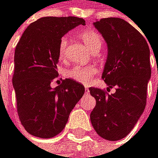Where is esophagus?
<instances>
[{
    "label": "esophagus",
    "mask_w": 158,
    "mask_h": 158,
    "mask_svg": "<svg viewBox=\"0 0 158 158\" xmlns=\"http://www.w3.org/2000/svg\"><path fill=\"white\" fill-rule=\"evenodd\" d=\"M84 89H85V92H86V93H88V92H89V89H88V87H87V86L84 87Z\"/></svg>",
    "instance_id": "obj_1"
}]
</instances>
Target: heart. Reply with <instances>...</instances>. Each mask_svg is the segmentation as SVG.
I'll return each mask as SVG.
<instances>
[{"mask_svg":"<svg viewBox=\"0 0 158 158\" xmlns=\"http://www.w3.org/2000/svg\"><path fill=\"white\" fill-rule=\"evenodd\" d=\"M81 38L83 43L91 51H98L102 46V37L99 33L94 30H86L81 34ZM69 40L67 37H62L58 44V55L59 58L63 60L65 58L66 49H67ZM97 68L93 65L87 66H74L66 72V76L80 83L87 84L91 81L92 77L97 74Z\"/></svg>","mask_w":158,"mask_h":158,"instance_id":"1","label":"heart"}]
</instances>
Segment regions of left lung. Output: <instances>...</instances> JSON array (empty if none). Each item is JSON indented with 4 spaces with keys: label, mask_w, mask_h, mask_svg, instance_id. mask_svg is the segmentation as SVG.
Listing matches in <instances>:
<instances>
[{
    "label": "left lung",
    "mask_w": 158,
    "mask_h": 158,
    "mask_svg": "<svg viewBox=\"0 0 158 158\" xmlns=\"http://www.w3.org/2000/svg\"><path fill=\"white\" fill-rule=\"evenodd\" d=\"M108 44V58L102 75L109 94L90 87L96 106L90 114L94 130L108 141L123 139L131 132L144 112L148 82L151 78L150 47L137 29L121 18H103L94 22Z\"/></svg>",
    "instance_id": "left-lung-1"
}]
</instances>
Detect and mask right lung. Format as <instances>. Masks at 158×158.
Listing matches in <instances>:
<instances>
[{"label": "right lung", "instance_id": "1", "mask_svg": "<svg viewBox=\"0 0 158 158\" xmlns=\"http://www.w3.org/2000/svg\"><path fill=\"white\" fill-rule=\"evenodd\" d=\"M82 18L42 17L27 27L15 47L12 84L21 124L33 136L48 139L58 135L70 113L83 96L84 86L71 78L55 88L59 40Z\"/></svg>", "mask_w": 158, "mask_h": 158}]
</instances>
